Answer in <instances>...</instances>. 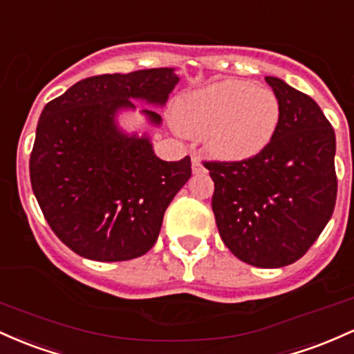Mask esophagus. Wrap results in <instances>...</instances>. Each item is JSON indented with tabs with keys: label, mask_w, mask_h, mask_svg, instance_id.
Listing matches in <instances>:
<instances>
[{
	"label": "esophagus",
	"mask_w": 354,
	"mask_h": 354,
	"mask_svg": "<svg viewBox=\"0 0 354 354\" xmlns=\"http://www.w3.org/2000/svg\"><path fill=\"white\" fill-rule=\"evenodd\" d=\"M192 172L194 174H202L204 172V164H202L201 157L194 156L192 157Z\"/></svg>",
	"instance_id": "1"
}]
</instances>
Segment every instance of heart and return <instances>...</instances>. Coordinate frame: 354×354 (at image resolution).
Listing matches in <instances>:
<instances>
[{
	"instance_id": "b5f03b06",
	"label": "heart",
	"mask_w": 354,
	"mask_h": 354,
	"mask_svg": "<svg viewBox=\"0 0 354 354\" xmlns=\"http://www.w3.org/2000/svg\"><path fill=\"white\" fill-rule=\"evenodd\" d=\"M283 106L268 86L248 80H222L182 95L176 127L202 137L214 157L244 160L257 156L279 130Z\"/></svg>"
}]
</instances>
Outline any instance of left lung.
I'll return each mask as SVG.
<instances>
[{"mask_svg":"<svg viewBox=\"0 0 354 354\" xmlns=\"http://www.w3.org/2000/svg\"><path fill=\"white\" fill-rule=\"evenodd\" d=\"M266 82L283 106L279 130L257 156L204 162L212 210L229 251L256 268L296 263L326 227L336 204V137L323 110L276 77Z\"/></svg>","mask_w":354,"mask_h":354,"instance_id":"1","label":"left lung"}]
</instances>
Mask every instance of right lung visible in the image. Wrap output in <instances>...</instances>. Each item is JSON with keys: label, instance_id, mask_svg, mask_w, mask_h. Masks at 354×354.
Here are the masks:
<instances>
[{"label": "right lung", "instance_id": "obj_1", "mask_svg": "<svg viewBox=\"0 0 354 354\" xmlns=\"http://www.w3.org/2000/svg\"><path fill=\"white\" fill-rule=\"evenodd\" d=\"M174 68L97 75L48 102L30 157L31 189L58 239L78 256L117 263L153 248L165 209L192 176L190 157L165 162L147 135L118 129L132 100L165 105ZM150 124L162 117L142 110Z\"/></svg>", "mask_w": 354, "mask_h": 354}]
</instances>
